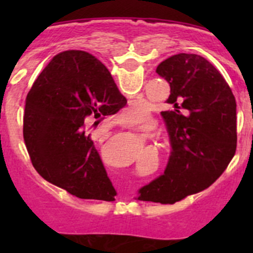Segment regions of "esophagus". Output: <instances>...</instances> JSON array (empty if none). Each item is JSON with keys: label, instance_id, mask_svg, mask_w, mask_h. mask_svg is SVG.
<instances>
[{"label": "esophagus", "instance_id": "34e87169", "mask_svg": "<svg viewBox=\"0 0 253 253\" xmlns=\"http://www.w3.org/2000/svg\"><path fill=\"white\" fill-rule=\"evenodd\" d=\"M120 124H123V125H125V126H131V124H129V123H125V122H123V123H120Z\"/></svg>", "mask_w": 253, "mask_h": 253}]
</instances>
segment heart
I'll list each match as a JSON object with an SVG mask.
<instances>
[{
  "mask_svg": "<svg viewBox=\"0 0 253 253\" xmlns=\"http://www.w3.org/2000/svg\"><path fill=\"white\" fill-rule=\"evenodd\" d=\"M146 113V109H144V105L140 104V102H133V104L129 105L126 109H124L123 114H124L129 120H139L142 119V116Z\"/></svg>",
  "mask_w": 253,
  "mask_h": 253,
  "instance_id": "1",
  "label": "heart"
}]
</instances>
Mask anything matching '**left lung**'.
Instances as JSON below:
<instances>
[{
  "label": "left lung",
  "mask_w": 253,
  "mask_h": 253,
  "mask_svg": "<svg viewBox=\"0 0 253 253\" xmlns=\"http://www.w3.org/2000/svg\"><path fill=\"white\" fill-rule=\"evenodd\" d=\"M169 84L162 111L172 152L162 176L139 190L143 202L173 204L207 189L222 175L236 153V99L209 60L180 53L158 64Z\"/></svg>",
  "instance_id": "8db88e82"
}]
</instances>
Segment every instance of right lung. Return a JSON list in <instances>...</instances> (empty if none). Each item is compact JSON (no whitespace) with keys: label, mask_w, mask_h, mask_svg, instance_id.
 <instances>
[{"label":"right lung","mask_w":253,"mask_h":253,"mask_svg":"<svg viewBox=\"0 0 253 253\" xmlns=\"http://www.w3.org/2000/svg\"><path fill=\"white\" fill-rule=\"evenodd\" d=\"M125 104L109 69L92 54L54 55L25 101L24 140L38 173L80 199L113 202L116 191L87 128Z\"/></svg>","instance_id":"add662e5"}]
</instances>
